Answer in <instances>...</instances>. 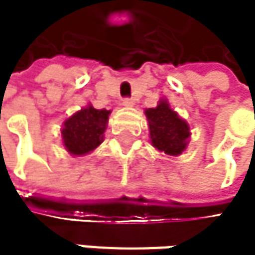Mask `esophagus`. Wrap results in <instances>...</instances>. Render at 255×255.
<instances>
[{
	"label": "esophagus",
	"mask_w": 255,
	"mask_h": 255,
	"mask_svg": "<svg viewBox=\"0 0 255 255\" xmlns=\"http://www.w3.org/2000/svg\"><path fill=\"white\" fill-rule=\"evenodd\" d=\"M123 105H124L126 108H132V106L135 105V102H134L132 99H124V100H123Z\"/></svg>",
	"instance_id": "obj_1"
}]
</instances>
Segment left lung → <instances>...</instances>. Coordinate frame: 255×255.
I'll return each instance as SVG.
<instances>
[{
    "mask_svg": "<svg viewBox=\"0 0 255 255\" xmlns=\"http://www.w3.org/2000/svg\"><path fill=\"white\" fill-rule=\"evenodd\" d=\"M149 126V137L152 146L170 156L181 155L190 138V127L167 99H161L155 108L144 111Z\"/></svg>",
    "mask_w": 255,
    "mask_h": 255,
    "instance_id": "left-lung-1",
    "label": "left lung"
}]
</instances>
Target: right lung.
Returning a JSON list of instances; mask_svg holds the SVG:
<instances>
[{
  "instance_id": "1",
  "label": "right lung",
  "mask_w": 255,
  "mask_h": 255,
  "mask_svg": "<svg viewBox=\"0 0 255 255\" xmlns=\"http://www.w3.org/2000/svg\"><path fill=\"white\" fill-rule=\"evenodd\" d=\"M111 111L96 109L91 103L66 118L62 126L63 147L72 156H85L97 149L108 127Z\"/></svg>"
}]
</instances>
